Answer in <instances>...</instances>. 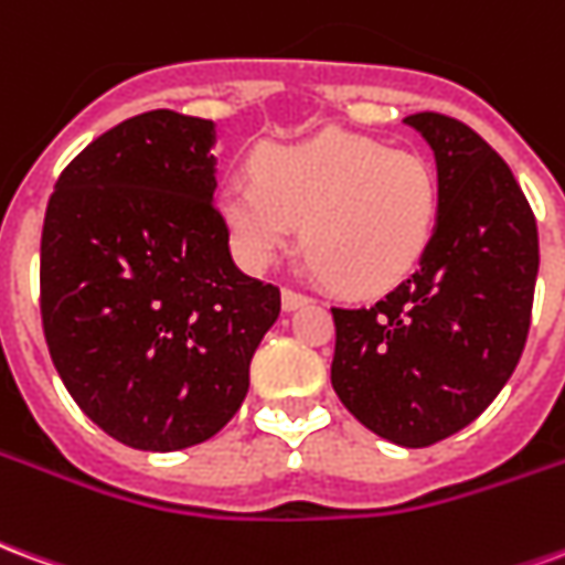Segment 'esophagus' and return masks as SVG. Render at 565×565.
Listing matches in <instances>:
<instances>
[{
  "mask_svg": "<svg viewBox=\"0 0 565 565\" xmlns=\"http://www.w3.org/2000/svg\"><path fill=\"white\" fill-rule=\"evenodd\" d=\"M311 302V296L306 294H296V290H290V287H284L281 290V308L284 311H296V308H302Z\"/></svg>",
  "mask_w": 565,
  "mask_h": 565,
  "instance_id": "1",
  "label": "esophagus"
}]
</instances>
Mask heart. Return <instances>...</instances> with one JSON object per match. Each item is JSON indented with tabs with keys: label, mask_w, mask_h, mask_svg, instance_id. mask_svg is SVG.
Listing matches in <instances>:
<instances>
[{
	"label": "heart",
	"mask_w": 565,
	"mask_h": 565,
	"mask_svg": "<svg viewBox=\"0 0 565 565\" xmlns=\"http://www.w3.org/2000/svg\"><path fill=\"white\" fill-rule=\"evenodd\" d=\"M254 172L221 190L223 221L247 266H271L294 245L299 221L308 254L351 294L391 290L424 259L436 230L438 181L415 150L323 132L263 148Z\"/></svg>",
	"instance_id": "heart-1"
}]
</instances>
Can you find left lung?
<instances>
[{
  "label": "left lung",
  "mask_w": 565,
  "mask_h": 565,
  "mask_svg": "<svg viewBox=\"0 0 565 565\" xmlns=\"http://www.w3.org/2000/svg\"><path fill=\"white\" fill-rule=\"evenodd\" d=\"M433 148L438 214L417 271L369 308H332V391L403 448L460 433L497 399L530 332L539 233L514 174L475 129L405 117Z\"/></svg>",
  "instance_id": "left-lung-1"
}]
</instances>
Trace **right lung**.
<instances>
[{
  "label": "right lung",
  "instance_id": "right-lung-1",
  "mask_svg": "<svg viewBox=\"0 0 565 565\" xmlns=\"http://www.w3.org/2000/svg\"><path fill=\"white\" fill-rule=\"evenodd\" d=\"M214 141L202 117H129L68 162L44 211L51 360L81 412L129 448L221 433L281 311L278 287L233 263Z\"/></svg>",
  "mask_w": 565,
  "mask_h": 565
}]
</instances>
